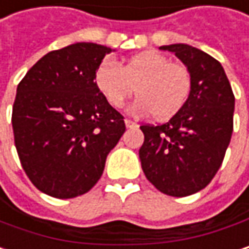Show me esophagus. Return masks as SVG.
Listing matches in <instances>:
<instances>
[{
	"label": "esophagus",
	"instance_id": "1",
	"mask_svg": "<svg viewBox=\"0 0 249 249\" xmlns=\"http://www.w3.org/2000/svg\"><path fill=\"white\" fill-rule=\"evenodd\" d=\"M124 124H126V127H138V126H139L138 122L130 120V119H124Z\"/></svg>",
	"mask_w": 249,
	"mask_h": 249
}]
</instances>
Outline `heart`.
Here are the masks:
<instances>
[{"instance_id": "1", "label": "heart", "mask_w": 249, "mask_h": 249, "mask_svg": "<svg viewBox=\"0 0 249 249\" xmlns=\"http://www.w3.org/2000/svg\"><path fill=\"white\" fill-rule=\"evenodd\" d=\"M93 83L105 102L114 109L123 106L136 86L139 97L130 106V111L143 116L155 114L160 120L179 113L192 89L189 70L156 51H142L122 67L106 57L97 64Z\"/></svg>"}]
</instances>
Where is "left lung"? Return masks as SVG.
Wrapping results in <instances>:
<instances>
[{
  "label": "left lung",
  "instance_id": "1",
  "mask_svg": "<svg viewBox=\"0 0 249 249\" xmlns=\"http://www.w3.org/2000/svg\"><path fill=\"white\" fill-rule=\"evenodd\" d=\"M159 48L175 53L186 66L192 89L168 123L140 126V163L158 191L188 196L203 189L221 168L232 135L235 97L224 67L205 51L180 43Z\"/></svg>",
  "mask_w": 249,
  "mask_h": 249
}]
</instances>
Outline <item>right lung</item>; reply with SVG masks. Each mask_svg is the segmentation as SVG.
Instances as JSON below:
<instances>
[{
    "label": "right lung",
    "instance_id": "obj_1",
    "mask_svg": "<svg viewBox=\"0 0 249 249\" xmlns=\"http://www.w3.org/2000/svg\"><path fill=\"white\" fill-rule=\"evenodd\" d=\"M111 48L76 43L41 57L17 87L13 130L17 152L37 189L58 199L89 192L126 130L123 116L93 83Z\"/></svg>",
    "mask_w": 249,
    "mask_h": 249
}]
</instances>
